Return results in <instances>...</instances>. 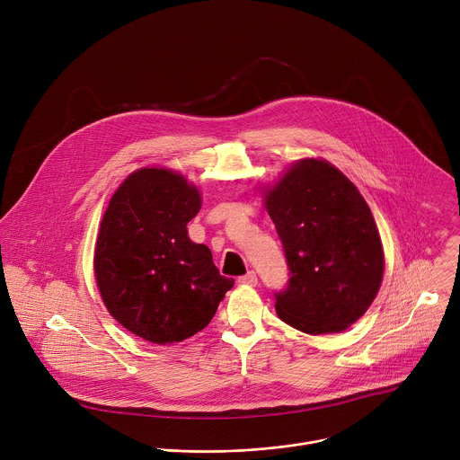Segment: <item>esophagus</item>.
I'll list each match as a JSON object with an SVG mask.
<instances>
[{
    "label": "esophagus",
    "instance_id": "obj_1",
    "mask_svg": "<svg viewBox=\"0 0 460 460\" xmlns=\"http://www.w3.org/2000/svg\"><path fill=\"white\" fill-rule=\"evenodd\" d=\"M239 282L246 284V286H255L257 284V273L255 271H248L246 275L239 277Z\"/></svg>",
    "mask_w": 460,
    "mask_h": 460
}]
</instances>
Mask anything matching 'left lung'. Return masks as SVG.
<instances>
[{
	"instance_id": "1",
	"label": "left lung",
	"mask_w": 460,
	"mask_h": 460,
	"mask_svg": "<svg viewBox=\"0 0 460 460\" xmlns=\"http://www.w3.org/2000/svg\"><path fill=\"white\" fill-rule=\"evenodd\" d=\"M264 205L291 275L275 293L279 318L307 334L350 327L376 298L385 270L363 196L329 162L305 158L266 190Z\"/></svg>"
}]
</instances>
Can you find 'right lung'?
<instances>
[{"instance_id":"add662e5","label":"right lung","mask_w":460,"mask_h":460,"mask_svg":"<svg viewBox=\"0 0 460 460\" xmlns=\"http://www.w3.org/2000/svg\"><path fill=\"white\" fill-rule=\"evenodd\" d=\"M199 190L181 174L146 167L113 194L95 244V279L111 316L158 345L208 325L234 279L219 275L212 252L189 239Z\"/></svg>"}]
</instances>
